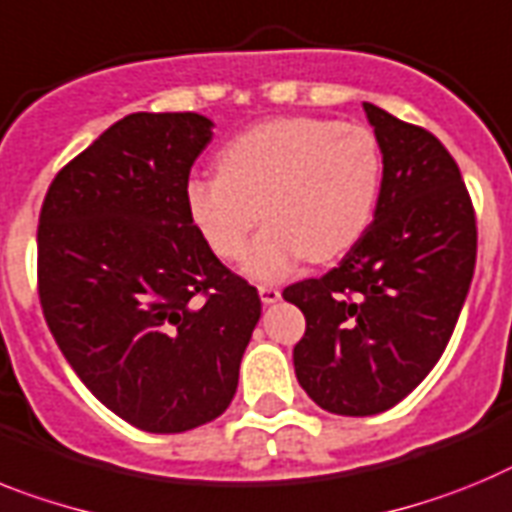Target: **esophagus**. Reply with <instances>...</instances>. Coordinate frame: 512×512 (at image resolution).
I'll use <instances>...</instances> for the list:
<instances>
[{"mask_svg": "<svg viewBox=\"0 0 512 512\" xmlns=\"http://www.w3.org/2000/svg\"><path fill=\"white\" fill-rule=\"evenodd\" d=\"M257 291H260V299L265 306L275 304V301H281V291H278L275 286H260Z\"/></svg>", "mask_w": 512, "mask_h": 512, "instance_id": "obj_1", "label": "esophagus"}]
</instances>
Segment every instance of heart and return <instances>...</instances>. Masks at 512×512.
Returning <instances> with one entry per match:
<instances>
[{
    "instance_id": "b5f03b06",
    "label": "heart",
    "mask_w": 512,
    "mask_h": 512,
    "mask_svg": "<svg viewBox=\"0 0 512 512\" xmlns=\"http://www.w3.org/2000/svg\"><path fill=\"white\" fill-rule=\"evenodd\" d=\"M216 167L219 175L185 185L190 221L216 255L239 260L262 213L268 226L252 242L244 273L275 281L304 257L332 260L358 242L384 162L368 126L296 115L237 133Z\"/></svg>"
}]
</instances>
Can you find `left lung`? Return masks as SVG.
<instances>
[{
	"mask_svg": "<svg viewBox=\"0 0 512 512\" xmlns=\"http://www.w3.org/2000/svg\"><path fill=\"white\" fill-rule=\"evenodd\" d=\"M363 110L384 162L371 226L337 268L283 291L306 317L296 379L345 417L379 415L428 376L477 262L474 208L446 146L371 102Z\"/></svg>",
	"mask_w": 512,
	"mask_h": 512,
	"instance_id": "left-lung-1",
	"label": "left lung"
}]
</instances>
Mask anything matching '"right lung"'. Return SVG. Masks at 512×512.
I'll return each instance as SVG.
<instances>
[{
  "label": "right lung",
  "instance_id": "obj_1",
  "mask_svg": "<svg viewBox=\"0 0 512 512\" xmlns=\"http://www.w3.org/2000/svg\"><path fill=\"white\" fill-rule=\"evenodd\" d=\"M211 136L198 113L126 115L66 164L41 208L48 330L84 386L146 433H185L229 407L262 311L185 208Z\"/></svg>",
  "mask_w": 512,
  "mask_h": 512
}]
</instances>
